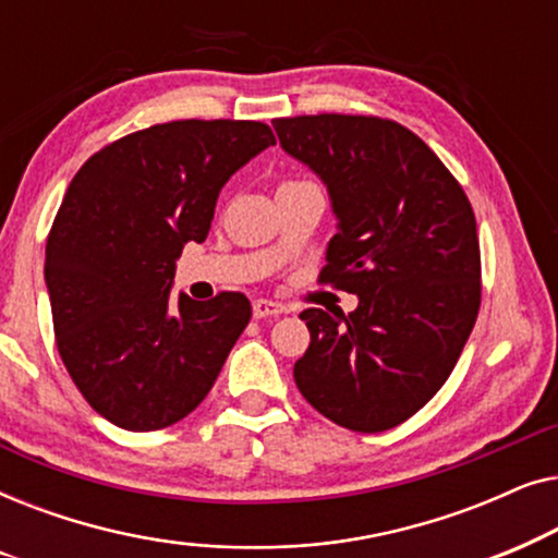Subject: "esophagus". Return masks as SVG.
Here are the masks:
<instances>
[{"label":"esophagus","instance_id":"obj_1","mask_svg":"<svg viewBox=\"0 0 558 558\" xmlns=\"http://www.w3.org/2000/svg\"><path fill=\"white\" fill-rule=\"evenodd\" d=\"M251 310H254V317H256V319L279 317V315H284V312H289V310L284 307V304L271 302V300H254V304H251Z\"/></svg>","mask_w":558,"mask_h":558}]
</instances>
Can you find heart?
Segmentation results:
<instances>
[{"mask_svg":"<svg viewBox=\"0 0 558 558\" xmlns=\"http://www.w3.org/2000/svg\"><path fill=\"white\" fill-rule=\"evenodd\" d=\"M287 185H302V182H284V185H281V187H287Z\"/></svg>","mask_w":558,"mask_h":558,"instance_id":"heart-1","label":"heart"}]
</instances>
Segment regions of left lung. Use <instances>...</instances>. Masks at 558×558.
Instances as JSON below:
<instances>
[{"label": "left lung", "instance_id": "1", "mask_svg": "<svg viewBox=\"0 0 558 558\" xmlns=\"http://www.w3.org/2000/svg\"><path fill=\"white\" fill-rule=\"evenodd\" d=\"M274 129L323 180L338 220L319 279L357 296L348 315L302 312L310 348L294 384L345 429H393L445 386L475 327V213L439 157L396 121L319 113Z\"/></svg>", "mask_w": 558, "mask_h": 558}]
</instances>
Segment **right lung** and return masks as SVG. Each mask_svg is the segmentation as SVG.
Masks as SVG:
<instances>
[{"label":"right lung","mask_w":558,"mask_h":558,"mask_svg":"<svg viewBox=\"0 0 558 558\" xmlns=\"http://www.w3.org/2000/svg\"><path fill=\"white\" fill-rule=\"evenodd\" d=\"M274 144L262 121H170L96 151L48 235L45 284L60 357L104 418L129 432L185 418L251 319L239 292L172 296L185 243H203L220 190Z\"/></svg>","instance_id":"add662e5"}]
</instances>
